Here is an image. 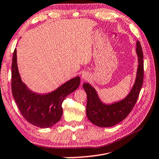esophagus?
Returning a JSON list of instances; mask_svg holds the SVG:
<instances>
[{"mask_svg": "<svg viewBox=\"0 0 159 159\" xmlns=\"http://www.w3.org/2000/svg\"><path fill=\"white\" fill-rule=\"evenodd\" d=\"M81 78H82L83 80H88L89 79L90 76H89V75L87 74V73H84V74H82Z\"/></svg>", "mask_w": 159, "mask_h": 159, "instance_id": "esophagus-1", "label": "esophagus"}]
</instances>
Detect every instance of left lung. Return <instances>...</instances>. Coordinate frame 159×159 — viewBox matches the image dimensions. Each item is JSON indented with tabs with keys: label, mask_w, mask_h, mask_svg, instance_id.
Here are the masks:
<instances>
[{
	"label": "left lung",
	"mask_w": 159,
	"mask_h": 159,
	"mask_svg": "<svg viewBox=\"0 0 159 159\" xmlns=\"http://www.w3.org/2000/svg\"><path fill=\"white\" fill-rule=\"evenodd\" d=\"M136 52L138 67L134 84L127 96L111 104H106L100 99L91 85L85 83L83 87L87 94L86 115L93 124L100 127H110L124 120L134 107L142 89L143 79V57L140 42H137Z\"/></svg>",
	"instance_id": "left-lung-1"
}]
</instances>
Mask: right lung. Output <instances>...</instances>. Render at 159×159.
Segmentation results:
<instances>
[{
    "mask_svg": "<svg viewBox=\"0 0 159 159\" xmlns=\"http://www.w3.org/2000/svg\"><path fill=\"white\" fill-rule=\"evenodd\" d=\"M12 93L22 115L30 124L39 128L52 127L61 120L62 102L80 85V77L73 78L48 93H38L30 90L22 81L17 64L15 49L12 61Z\"/></svg>",
    "mask_w": 159,
    "mask_h": 159,
    "instance_id": "obj_1",
    "label": "right lung"
}]
</instances>
